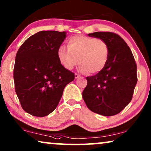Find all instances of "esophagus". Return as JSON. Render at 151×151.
<instances>
[{
  "label": "esophagus",
  "mask_w": 151,
  "mask_h": 151,
  "mask_svg": "<svg viewBox=\"0 0 151 151\" xmlns=\"http://www.w3.org/2000/svg\"><path fill=\"white\" fill-rule=\"evenodd\" d=\"M80 77V76H79L77 73H75V78H76V79H77V78H79Z\"/></svg>",
  "instance_id": "1"
}]
</instances>
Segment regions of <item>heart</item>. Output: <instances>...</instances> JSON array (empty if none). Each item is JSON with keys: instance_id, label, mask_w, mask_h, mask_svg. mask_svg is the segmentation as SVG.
<instances>
[{"instance_id": "heart-1", "label": "heart", "mask_w": 151, "mask_h": 151, "mask_svg": "<svg viewBox=\"0 0 151 151\" xmlns=\"http://www.w3.org/2000/svg\"><path fill=\"white\" fill-rule=\"evenodd\" d=\"M57 55L60 63L67 69H73L79 62L80 71L95 74L106 66L109 49L102 39L78 35L69 38L67 48L59 47Z\"/></svg>"}]
</instances>
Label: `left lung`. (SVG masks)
I'll return each instance as SVG.
<instances>
[{
  "mask_svg": "<svg viewBox=\"0 0 151 151\" xmlns=\"http://www.w3.org/2000/svg\"><path fill=\"white\" fill-rule=\"evenodd\" d=\"M88 35L106 42L109 56L102 71L86 77L87 85L82 98L93 112L112 116L122 111L132 100L137 82V65L129 47L117 34L98 32Z\"/></svg>",
  "mask_w": 151,
  "mask_h": 151,
  "instance_id": "8db88e82",
  "label": "left lung"
}]
</instances>
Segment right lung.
Listing matches in <instances>:
<instances>
[{
    "mask_svg": "<svg viewBox=\"0 0 151 151\" xmlns=\"http://www.w3.org/2000/svg\"><path fill=\"white\" fill-rule=\"evenodd\" d=\"M66 32L41 31L24 41L16 55L14 80L24 111L45 117L56 108L64 88L75 78L60 63L58 49Z\"/></svg>",
    "mask_w": 151,
    "mask_h": 151,
    "instance_id": "1",
    "label": "right lung"
}]
</instances>
